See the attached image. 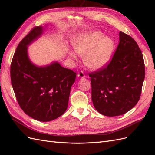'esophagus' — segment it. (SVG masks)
Returning <instances> with one entry per match:
<instances>
[{"mask_svg": "<svg viewBox=\"0 0 155 155\" xmlns=\"http://www.w3.org/2000/svg\"><path fill=\"white\" fill-rule=\"evenodd\" d=\"M78 77L79 79H83V78H85V75H84V74H83L82 72H80L78 73Z\"/></svg>", "mask_w": 155, "mask_h": 155, "instance_id": "obj_1", "label": "esophagus"}]
</instances>
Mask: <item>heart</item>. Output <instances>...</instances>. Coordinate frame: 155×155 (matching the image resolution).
<instances>
[{
	"label": "heart",
	"mask_w": 155,
	"mask_h": 155,
	"mask_svg": "<svg viewBox=\"0 0 155 155\" xmlns=\"http://www.w3.org/2000/svg\"><path fill=\"white\" fill-rule=\"evenodd\" d=\"M76 52L83 56L85 66L92 70L105 67L109 63L115 48L114 41L98 31H89L79 34L73 43ZM70 58L77 60L72 50L68 51Z\"/></svg>",
	"instance_id": "b5f03b06"
}]
</instances>
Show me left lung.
<instances>
[{
	"label": "left lung",
	"mask_w": 155,
	"mask_h": 155,
	"mask_svg": "<svg viewBox=\"0 0 155 155\" xmlns=\"http://www.w3.org/2000/svg\"><path fill=\"white\" fill-rule=\"evenodd\" d=\"M120 42L108 66L89 74L92 100L106 116L124 114L137 105L145 78L143 55L136 41L119 33Z\"/></svg>",
	"instance_id": "obj_1"
}]
</instances>
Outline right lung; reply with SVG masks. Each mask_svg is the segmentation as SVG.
I'll return each instance as SVG.
<instances>
[{
	"label": "right lung",
	"instance_id": "add662e5",
	"mask_svg": "<svg viewBox=\"0 0 155 155\" xmlns=\"http://www.w3.org/2000/svg\"><path fill=\"white\" fill-rule=\"evenodd\" d=\"M47 26L35 27L20 43L11 64V81L22 110L37 121H50L66 111L76 73L54 61L37 66L30 60L28 47L43 34Z\"/></svg>",
	"mask_w": 155,
	"mask_h": 155
}]
</instances>
